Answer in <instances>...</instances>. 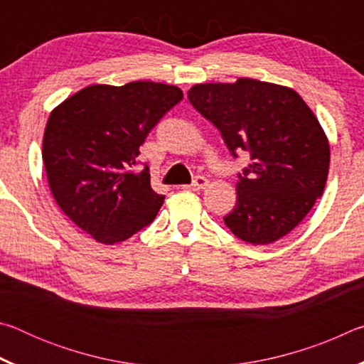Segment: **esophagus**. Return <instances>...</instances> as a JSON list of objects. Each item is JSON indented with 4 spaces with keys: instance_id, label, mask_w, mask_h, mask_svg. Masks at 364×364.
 <instances>
[{
    "instance_id": "obj_1",
    "label": "esophagus",
    "mask_w": 364,
    "mask_h": 364,
    "mask_svg": "<svg viewBox=\"0 0 364 364\" xmlns=\"http://www.w3.org/2000/svg\"><path fill=\"white\" fill-rule=\"evenodd\" d=\"M207 184H208V180L205 176H196L193 184H189V186H184V188L193 189V191H200V189H204Z\"/></svg>"
}]
</instances>
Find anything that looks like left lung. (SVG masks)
Listing matches in <instances>:
<instances>
[{"label": "left lung", "mask_w": 364, "mask_h": 364, "mask_svg": "<svg viewBox=\"0 0 364 364\" xmlns=\"http://www.w3.org/2000/svg\"><path fill=\"white\" fill-rule=\"evenodd\" d=\"M188 97L218 128L234 157L250 154L225 225L254 245L284 237L323 196L328 180L329 141L316 115L292 88L252 78L194 85Z\"/></svg>", "instance_id": "obj_1"}]
</instances>
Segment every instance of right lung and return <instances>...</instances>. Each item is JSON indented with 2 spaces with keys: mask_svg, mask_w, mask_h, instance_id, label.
<instances>
[{
  "mask_svg": "<svg viewBox=\"0 0 364 364\" xmlns=\"http://www.w3.org/2000/svg\"><path fill=\"white\" fill-rule=\"evenodd\" d=\"M181 100L173 85H91L53 109L43 136L49 188L97 242L125 241L156 218L165 196L151 188L149 168L133 167L147 134Z\"/></svg>",
  "mask_w": 364,
  "mask_h": 364,
  "instance_id": "add662e5",
  "label": "right lung"
}]
</instances>
